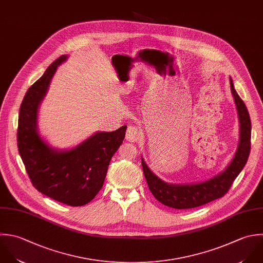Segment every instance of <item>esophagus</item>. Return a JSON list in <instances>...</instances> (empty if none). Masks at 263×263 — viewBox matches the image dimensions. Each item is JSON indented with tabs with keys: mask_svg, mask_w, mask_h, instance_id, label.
Listing matches in <instances>:
<instances>
[{
	"mask_svg": "<svg viewBox=\"0 0 263 263\" xmlns=\"http://www.w3.org/2000/svg\"><path fill=\"white\" fill-rule=\"evenodd\" d=\"M142 138V132L137 128L130 126L126 132V140L129 142H136Z\"/></svg>",
	"mask_w": 263,
	"mask_h": 263,
	"instance_id": "34e87169",
	"label": "esophagus"
}]
</instances>
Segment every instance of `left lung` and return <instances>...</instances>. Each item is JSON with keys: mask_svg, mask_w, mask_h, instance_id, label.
<instances>
[{"mask_svg": "<svg viewBox=\"0 0 263 263\" xmlns=\"http://www.w3.org/2000/svg\"><path fill=\"white\" fill-rule=\"evenodd\" d=\"M231 90L240 122V141L237 152L223 172L209 180L194 184H169L159 178L141 158L143 173L149 191L163 205L174 209H191L223 197L245 167L251 148V120L244 101L237 93L232 78Z\"/></svg>", "mask_w": 263, "mask_h": 263, "instance_id": "8db88e82", "label": "left lung"}]
</instances>
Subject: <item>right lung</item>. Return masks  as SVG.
<instances>
[{"instance_id":"add662e5","label":"right lung","mask_w":263,"mask_h":263,"mask_svg":"<svg viewBox=\"0 0 263 263\" xmlns=\"http://www.w3.org/2000/svg\"><path fill=\"white\" fill-rule=\"evenodd\" d=\"M57 58L27 90L19 109L17 145L32 185L43 195L68 206L91 202L101 190L109 162L122 144L127 126L112 132H96L68 151L50 146L37 131V110L57 66Z\"/></svg>"}]
</instances>
